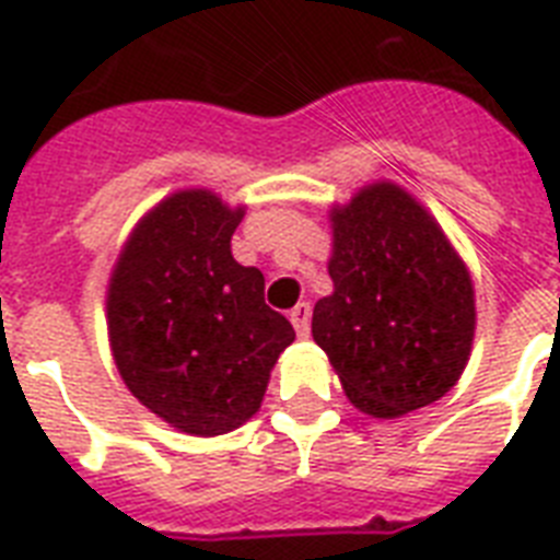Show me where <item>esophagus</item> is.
<instances>
[{
	"label": "esophagus",
	"instance_id": "1",
	"mask_svg": "<svg viewBox=\"0 0 560 560\" xmlns=\"http://www.w3.org/2000/svg\"><path fill=\"white\" fill-rule=\"evenodd\" d=\"M291 323H294V329H298L300 337H308V326H312V306L308 303H298V306L291 308Z\"/></svg>",
	"mask_w": 560,
	"mask_h": 560
}]
</instances>
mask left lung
<instances>
[{"label":"left lung","mask_w":560,"mask_h":560,"mask_svg":"<svg viewBox=\"0 0 560 560\" xmlns=\"http://www.w3.org/2000/svg\"><path fill=\"white\" fill-rule=\"evenodd\" d=\"M329 277L312 337L346 397L392 420L441 400L475 340V285L438 220L389 179L331 206Z\"/></svg>","instance_id":"8db88e82"}]
</instances>
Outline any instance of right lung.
<instances>
[{
	"mask_svg": "<svg viewBox=\"0 0 560 560\" xmlns=\"http://www.w3.org/2000/svg\"><path fill=\"white\" fill-rule=\"evenodd\" d=\"M246 206L208 188L156 202L125 240L108 280L119 377L177 432L214 438L257 415L294 329L266 306L260 269L231 257Z\"/></svg>",
	"mask_w": 560,
	"mask_h": 560,
	"instance_id": "add662e5",
	"label": "right lung"
}]
</instances>
